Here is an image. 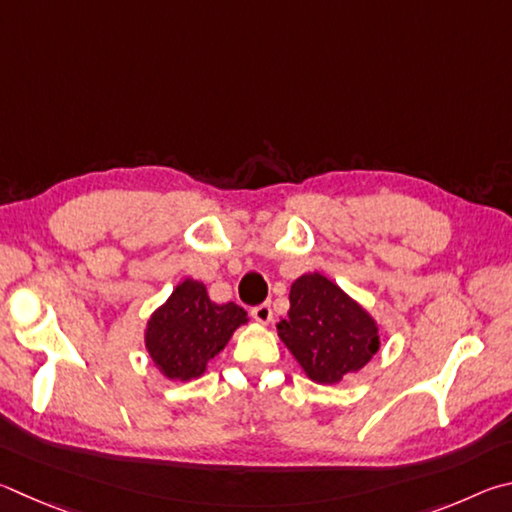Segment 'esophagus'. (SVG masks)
<instances>
[{"instance_id":"obj_1","label":"esophagus","mask_w":512,"mask_h":512,"mask_svg":"<svg viewBox=\"0 0 512 512\" xmlns=\"http://www.w3.org/2000/svg\"><path fill=\"white\" fill-rule=\"evenodd\" d=\"M251 317H254L258 324H270L272 321V308H270V303H261V306H256V308H251Z\"/></svg>"}]
</instances>
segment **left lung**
<instances>
[{
  "mask_svg": "<svg viewBox=\"0 0 512 512\" xmlns=\"http://www.w3.org/2000/svg\"><path fill=\"white\" fill-rule=\"evenodd\" d=\"M281 342L312 382L337 384L378 353V324L324 274H303L290 288L288 319L279 324Z\"/></svg>",
  "mask_w": 512,
  "mask_h": 512,
  "instance_id": "1",
  "label": "left lung"
}]
</instances>
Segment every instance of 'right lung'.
I'll use <instances>...</instances> for the list:
<instances>
[{
	"instance_id": "1",
	"label": "right lung",
	"mask_w": 512,
	"mask_h": 512,
	"mask_svg": "<svg viewBox=\"0 0 512 512\" xmlns=\"http://www.w3.org/2000/svg\"><path fill=\"white\" fill-rule=\"evenodd\" d=\"M247 321V312L236 303L218 306L204 283L186 279L148 319V355L168 380H195Z\"/></svg>"
}]
</instances>
